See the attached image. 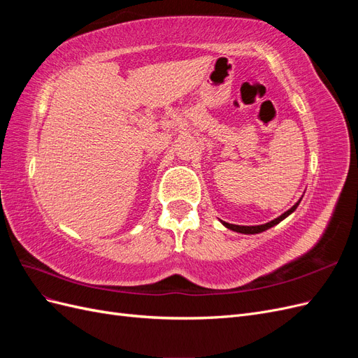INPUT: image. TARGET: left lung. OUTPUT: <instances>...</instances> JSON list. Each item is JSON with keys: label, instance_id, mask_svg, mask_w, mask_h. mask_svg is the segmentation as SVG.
<instances>
[{"label": "left lung", "instance_id": "8db88e82", "mask_svg": "<svg viewBox=\"0 0 358 358\" xmlns=\"http://www.w3.org/2000/svg\"><path fill=\"white\" fill-rule=\"evenodd\" d=\"M301 201V199L292 206L291 209H288L287 212H284L282 215L280 216H278V218H275L273 221H270V222H266V224H262V225H234V224H229V222H224V221H221L222 222V225L224 227H227V229H230V230H233V231H236V233H242V234H258V233H263V231H266V230H268V229H272V227H275L276 224H279L280 221H284L287 216H289L292 212H294L296 209H297V206H299V203Z\"/></svg>", "mask_w": 358, "mask_h": 358}]
</instances>
